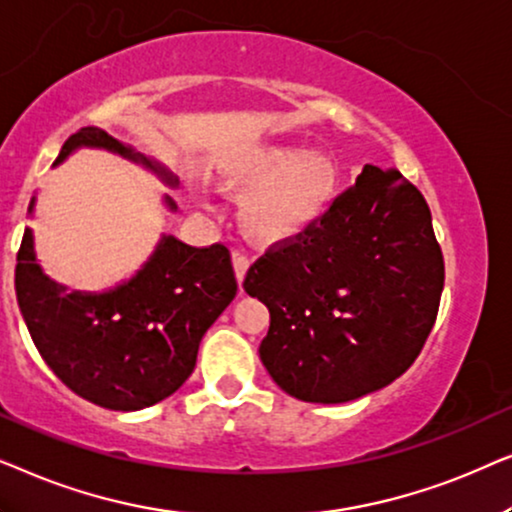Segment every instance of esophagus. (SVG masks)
<instances>
[{"label": "esophagus", "mask_w": 512, "mask_h": 512, "mask_svg": "<svg viewBox=\"0 0 512 512\" xmlns=\"http://www.w3.org/2000/svg\"><path fill=\"white\" fill-rule=\"evenodd\" d=\"M231 264H234V274H236V281H238V285H243V281H245V274H248V269H250V260H248V255H243V252H234V255H231Z\"/></svg>", "instance_id": "obj_1"}]
</instances>
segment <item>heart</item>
<instances>
[{
    "instance_id": "heart-1",
    "label": "heart",
    "mask_w": 512,
    "mask_h": 512,
    "mask_svg": "<svg viewBox=\"0 0 512 512\" xmlns=\"http://www.w3.org/2000/svg\"><path fill=\"white\" fill-rule=\"evenodd\" d=\"M217 185L241 203V227L257 245L295 243L323 220L339 187L330 154L260 142L236 149L217 163Z\"/></svg>"
}]
</instances>
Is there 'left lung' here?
Here are the masks:
<instances>
[{"instance_id": "8db88e82", "label": "left lung", "mask_w": 512, "mask_h": 512, "mask_svg": "<svg viewBox=\"0 0 512 512\" xmlns=\"http://www.w3.org/2000/svg\"><path fill=\"white\" fill-rule=\"evenodd\" d=\"M445 262L431 210L398 170L365 163L316 227L271 248L243 288L267 304L260 358L304 403L339 405L391 384L438 316Z\"/></svg>"}]
</instances>
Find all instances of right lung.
Listing matches in <instances>:
<instances>
[{
    "label": "right lung",
    "instance_id": "right-lung-1",
    "mask_svg": "<svg viewBox=\"0 0 512 512\" xmlns=\"http://www.w3.org/2000/svg\"><path fill=\"white\" fill-rule=\"evenodd\" d=\"M81 147L105 149L142 166L177 189V175L161 161L112 138L98 126L81 128L53 166ZM163 206L177 203L163 194ZM32 196L27 215H34ZM229 250L194 248L161 234L147 262L131 278L102 292L67 290L37 262L34 234L25 227L16 264V297L37 351L67 388L107 410L135 412L173 395L194 372L208 327L236 297Z\"/></svg>",
    "mask_w": 512,
    "mask_h": 512
}]
</instances>
